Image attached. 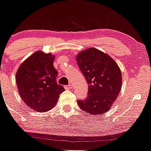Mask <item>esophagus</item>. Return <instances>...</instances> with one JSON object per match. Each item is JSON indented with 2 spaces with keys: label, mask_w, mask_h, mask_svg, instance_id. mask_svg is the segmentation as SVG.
<instances>
[{
  "label": "esophagus",
  "mask_w": 151,
  "mask_h": 151,
  "mask_svg": "<svg viewBox=\"0 0 151 151\" xmlns=\"http://www.w3.org/2000/svg\"><path fill=\"white\" fill-rule=\"evenodd\" d=\"M64 88H65V89H66V90H69V89H71V85H66V86H65Z\"/></svg>",
  "instance_id": "1"
}]
</instances>
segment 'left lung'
I'll return each instance as SVG.
<instances>
[{
    "mask_svg": "<svg viewBox=\"0 0 151 151\" xmlns=\"http://www.w3.org/2000/svg\"><path fill=\"white\" fill-rule=\"evenodd\" d=\"M77 63L88 85V96L77 101L80 109L93 116L107 112L121 89L119 66L110 56L96 48L79 53Z\"/></svg>",
    "mask_w": 151,
    "mask_h": 151,
    "instance_id": "obj_1",
    "label": "left lung"
}]
</instances>
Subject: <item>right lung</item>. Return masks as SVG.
Listing matches in <instances>:
<instances>
[{"label":"right lung","instance_id":"obj_1","mask_svg":"<svg viewBox=\"0 0 151 151\" xmlns=\"http://www.w3.org/2000/svg\"><path fill=\"white\" fill-rule=\"evenodd\" d=\"M54 55L37 51L18 68L16 83L25 104L36 112H47L55 106L64 91L56 81L57 70L53 66Z\"/></svg>","mask_w":151,"mask_h":151}]
</instances>
